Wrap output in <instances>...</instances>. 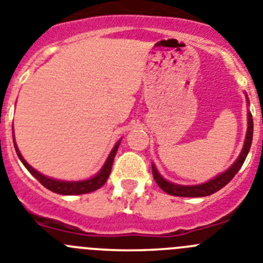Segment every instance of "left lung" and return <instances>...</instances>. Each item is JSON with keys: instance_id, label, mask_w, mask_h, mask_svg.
<instances>
[{"instance_id": "obj_1", "label": "left lung", "mask_w": 263, "mask_h": 263, "mask_svg": "<svg viewBox=\"0 0 263 263\" xmlns=\"http://www.w3.org/2000/svg\"><path fill=\"white\" fill-rule=\"evenodd\" d=\"M249 101V99H248ZM253 140V118L250 111H248V129H247V136H245V143H243L242 151H241L240 156H238L237 160L235 161V164L232 165L228 170H226L224 173L219 174V176L215 177L211 181L205 182L202 184H195V186H183V184H176L172 183V182L166 181L165 178L160 176L158 170L156 169L155 165H152V173L153 178H155L156 183L160 186L165 193H167L169 195L174 196H191V198H199V196H208L211 194L216 193L220 189H223L227 183L231 182V179L237 174L238 170L242 166L243 161L247 158L248 153L250 151V145H252Z\"/></svg>"}]
</instances>
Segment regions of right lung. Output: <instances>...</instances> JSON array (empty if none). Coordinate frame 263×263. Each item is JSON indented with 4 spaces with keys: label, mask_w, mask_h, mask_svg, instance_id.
I'll list each match as a JSON object with an SVG mask.
<instances>
[{
    "label": "right lung",
    "mask_w": 263,
    "mask_h": 263,
    "mask_svg": "<svg viewBox=\"0 0 263 263\" xmlns=\"http://www.w3.org/2000/svg\"><path fill=\"white\" fill-rule=\"evenodd\" d=\"M119 144H120V140L115 144L112 151H111L110 155H108L107 160H106L105 165L102 166V169L97 173L96 176L91 177V178L89 179H85V181L72 182V181H60V179L49 178V177L43 176L42 173L36 172L34 167L30 166V165L26 162V160L22 157V155H21L20 149H18V146H16L15 140H14V146H15L16 155H18L20 160L22 161V164L25 165L26 169L31 173L32 176H34L40 183L43 184L44 187L53 191V193L56 194H61V195H79V194H87V193H91V191L98 190L99 187H102L103 184L106 183V181H107L108 176H110L111 167H112V162H114V158L118 152V148H119Z\"/></svg>",
    "instance_id": "1"
}]
</instances>
